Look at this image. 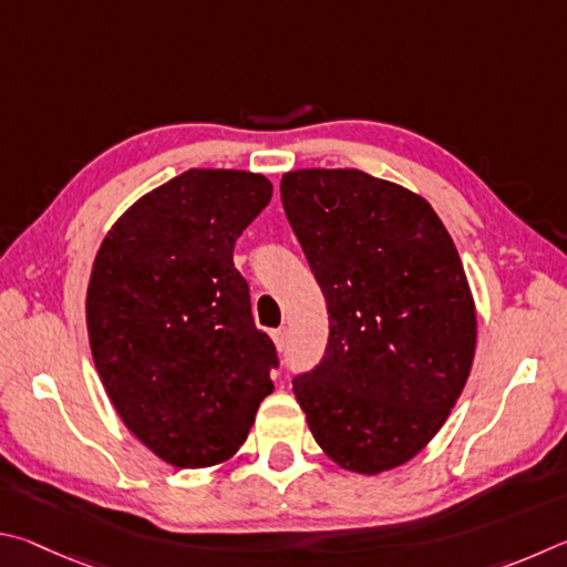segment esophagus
<instances>
[{
    "instance_id": "esophagus-1",
    "label": "esophagus",
    "mask_w": 567,
    "mask_h": 567,
    "mask_svg": "<svg viewBox=\"0 0 567 567\" xmlns=\"http://www.w3.org/2000/svg\"><path fill=\"white\" fill-rule=\"evenodd\" d=\"M271 339H274V343H276V349L284 351V349H286V341H289V331H286V329H276V331H271Z\"/></svg>"
}]
</instances>
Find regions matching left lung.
Segmentation results:
<instances>
[{"mask_svg": "<svg viewBox=\"0 0 567 567\" xmlns=\"http://www.w3.org/2000/svg\"><path fill=\"white\" fill-rule=\"evenodd\" d=\"M281 202L329 306V343L293 379L323 453L375 475L431 443L468 381L475 303L423 196L359 168H299Z\"/></svg>", "mask_w": 567, "mask_h": 567, "instance_id": "8db88e82", "label": "left lung"}]
</instances>
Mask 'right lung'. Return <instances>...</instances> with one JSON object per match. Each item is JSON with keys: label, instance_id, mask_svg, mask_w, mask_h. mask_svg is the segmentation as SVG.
<instances>
[{"label": "right lung", "instance_id": "right-lung-1", "mask_svg": "<svg viewBox=\"0 0 567 567\" xmlns=\"http://www.w3.org/2000/svg\"><path fill=\"white\" fill-rule=\"evenodd\" d=\"M261 174L188 168L144 194L99 246L86 291L94 365L118 419L176 468L241 449L274 391L234 244L271 202Z\"/></svg>", "mask_w": 567, "mask_h": 567}]
</instances>
